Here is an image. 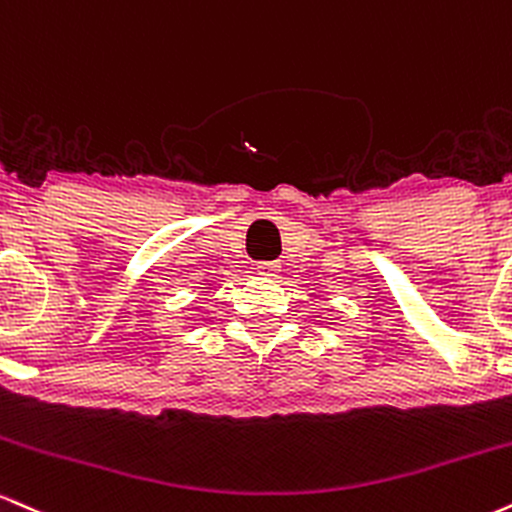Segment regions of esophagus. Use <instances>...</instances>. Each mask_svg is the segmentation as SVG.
I'll use <instances>...</instances> for the list:
<instances>
[{"instance_id": "obj_1", "label": "esophagus", "mask_w": 512, "mask_h": 512, "mask_svg": "<svg viewBox=\"0 0 512 512\" xmlns=\"http://www.w3.org/2000/svg\"><path fill=\"white\" fill-rule=\"evenodd\" d=\"M278 270H280V266L275 261H263V263H258V273L261 275H268V278H275V275H278Z\"/></svg>"}]
</instances>
